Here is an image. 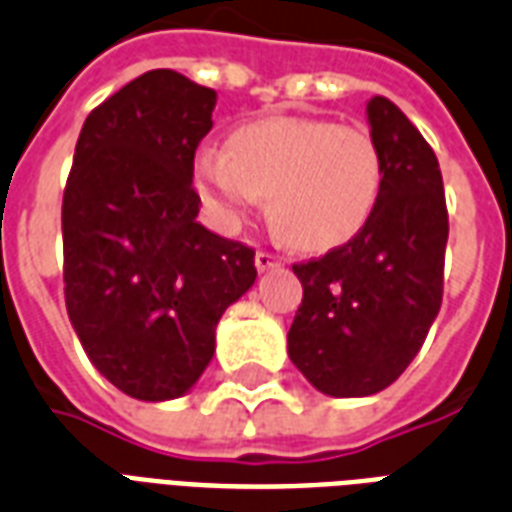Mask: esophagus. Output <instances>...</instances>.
<instances>
[{
  "mask_svg": "<svg viewBox=\"0 0 512 512\" xmlns=\"http://www.w3.org/2000/svg\"><path fill=\"white\" fill-rule=\"evenodd\" d=\"M282 263L279 257L271 255V252H257L255 255V265H257V271L265 273V271H271V268H276V265Z\"/></svg>",
  "mask_w": 512,
  "mask_h": 512,
  "instance_id": "1",
  "label": "esophagus"
}]
</instances>
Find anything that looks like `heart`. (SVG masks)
<instances>
[{
	"mask_svg": "<svg viewBox=\"0 0 512 512\" xmlns=\"http://www.w3.org/2000/svg\"><path fill=\"white\" fill-rule=\"evenodd\" d=\"M193 179L225 233H236L268 195L271 220L292 247L327 252L368 225L384 185V161L365 128L263 117L236 128L225 150L198 152Z\"/></svg>",
	"mask_w": 512,
	"mask_h": 512,
	"instance_id": "obj_1",
	"label": "heart"
}]
</instances>
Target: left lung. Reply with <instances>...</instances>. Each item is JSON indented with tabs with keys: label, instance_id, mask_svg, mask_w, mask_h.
<instances>
[{
	"label": "left lung",
	"instance_id": "1",
	"mask_svg": "<svg viewBox=\"0 0 512 512\" xmlns=\"http://www.w3.org/2000/svg\"><path fill=\"white\" fill-rule=\"evenodd\" d=\"M384 185L368 225L319 260L287 333L292 365L330 397H368L419 354L443 300L448 212L435 152L384 96L368 101Z\"/></svg>",
	"mask_w": 512,
	"mask_h": 512
}]
</instances>
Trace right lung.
Listing matches in <instances>:
<instances>
[{
  "instance_id": "add662e5",
  "label": "right lung",
  "mask_w": 512,
  "mask_h": 512,
  "mask_svg": "<svg viewBox=\"0 0 512 512\" xmlns=\"http://www.w3.org/2000/svg\"><path fill=\"white\" fill-rule=\"evenodd\" d=\"M214 104L185 74L144 72L88 115L66 179L69 322L101 376L144 403L193 389L225 308L257 279L252 249L195 220Z\"/></svg>"
}]
</instances>
